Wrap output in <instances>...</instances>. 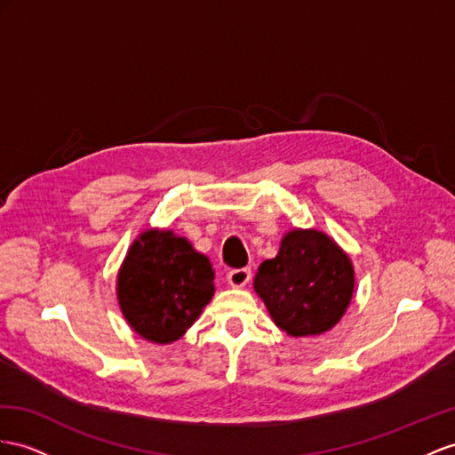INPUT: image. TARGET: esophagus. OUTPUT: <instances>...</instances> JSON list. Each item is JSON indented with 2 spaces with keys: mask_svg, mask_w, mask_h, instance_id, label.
<instances>
[{
  "mask_svg": "<svg viewBox=\"0 0 455 455\" xmlns=\"http://www.w3.org/2000/svg\"><path fill=\"white\" fill-rule=\"evenodd\" d=\"M227 278H228V284L232 288H242L250 283L251 271L250 269H232V271H228Z\"/></svg>",
  "mask_w": 455,
  "mask_h": 455,
  "instance_id": "34e87169",
  "label": "esophagus"
}]
</instances>
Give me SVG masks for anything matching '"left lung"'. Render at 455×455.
<instances>
[{
  "label": "left lung",
  "instance_id": "1",
  "mask_svg": "<svg viewBox=\"0 0 455 455\" xmlns=\"http://www.w3.org/2000/svg\"><path fill=\"white\" fill-rule=\"evenodd\" d=\"M354 265L331 236L294 228L275 259L259 265L253 288L290 336H315L342 319L354 294Z\"/></svg>",
  "mask_w": 455,
  "mask_h": 455
}]
</instances>
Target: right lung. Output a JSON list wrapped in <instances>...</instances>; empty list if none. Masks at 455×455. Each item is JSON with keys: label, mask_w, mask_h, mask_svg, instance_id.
<instances>
[{"label": "right lung", "mask_w": 455, "mask_h": 455, "mask_svg": "<svg viewBox=\"0 0 455 455\" xmlns=\"http://www.w3.org/2000/svg\"><path fill=\"white\" fill-rule=\"evenodd\" d=\"M215 273L205 255L172 230H144L116 276L124 319L142 339L171 344L190 329L212 301Z\"/></svg>", "instance_id": "right-lung-1"}]
</instances>
